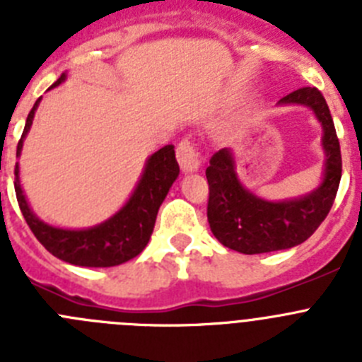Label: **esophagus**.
<instances>
[{
	"instance_id": "obj_1",
	"label": "esophagus",
	"mask_w": 362,
	"mask_h": 362,
	"mask_svg": "<svg viewBox=\"0 0 362 362\" xmlns=\"http://www.w3.org/2000/svg\"><path fill=\"white\" fill-rule=\"evenodd\" d=\"M175 153H177L179 166H181L183 172H194L199 168V150H197V145L192 139H188V137L181 139Z\"/></svg>"
}]
</instances>
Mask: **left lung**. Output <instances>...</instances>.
<instances>
[{"mask_svg":"<svg viewBox=\"0 0 362 362\" xmlns=\"http://www.w3.org/2000/svg\"><path fill=\"white\" fill-rule=\"evenodd\" d=\"M279 103L308 105L322 123L326 150L325 181L310 196L283 203L257 199L239 183L228 148L210 158L209 179L210 230L221 245L241 254H267L305 243L326 219L337 196L343 161L330 108L315 86H303L281 98Z\"/></svg>","mask_w":362,"mask_h":362,"instance_id":"8db88e82","label":"left lung"}]
</instances>
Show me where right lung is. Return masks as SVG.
<instances>
[{
  "mask_svg": "<svg viewBox=\"0 0 362 362\" xmlns=\"http://www.w3.org/2000/svg\"><path fill=\"white\" fill-rule=\"evenodd\" d=\"M63 79H65V74H62V78L52 86H57ZM40 99L28 112L25 130L18 143V150H16L18 156L23 146V137L30 129ZM18 165H16L14 174L18 175ZM177 175L179 165L175 161L174 146H163L148 159L141 181L134 190L129 203L124 204L112 219L88 230H63L45 225L43 221L37 219L28 209L19 179L14 181V188L19 210L23 214L28 228L50 254L65 263L78 264V267L105 268L127 263L141 254L152 235L159 206L165 201L166 194Z\"/></svg>",
  "mask_w": 362,
  "mask_h": 362,
  "instance_id": "right-lung-1",
  "label": "right lung"
}]
</instances>
